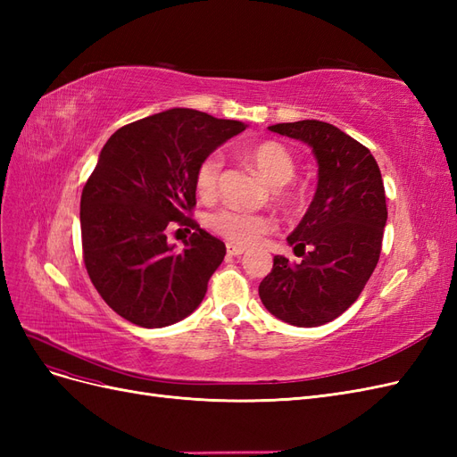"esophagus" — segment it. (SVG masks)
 I'll list each match as a JSON object with an SVG mask.
<instances>
[{
	"mask_svg": "<svg viewBox=\"0 0 457 457\" xmlns=\"http://www.w3.org/2000/svg\"><path fill=\"white\" fill-rule=\"evenodd\" d=\"M227 252H228V255H242L244 252H245V247H242V245H237V244H227Z\"/></svg>",
	"mask_w": 457,
	"mask_h": 457,
	"instance_id": "esophagus-1",
	"label": "esophagus"
}]
</instances>
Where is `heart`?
I'll list each match as a JSON object with an SVG mask.
<instances>
[{"mask_svg": "<svg viewBox=\"0 0 457 457\" xmlns=\"http://www.w3.org/2000/svg\"><path fill=\"white\" fill-rule=\"evenodd\" d=\"M244 158L253 165L255 171L272 187H280L276 190V198L292 204L297 200V192L284 188L295 175V162L292 152L282 143L276 141H261L244 150ZM220 160L219 154L205 156L196 170V190L202 198H213L217 195L219 175H220ZM274 219L270 215H255L245 213L234 207H223V210L213 212L207 217V227H210L219 237L232 244L247 245L257 242L262 234L274 228Z\"/></svg>", "mask_w": 457, "mask_h": 457, "instance_id": "b5f03b06", "label": "heart"}]
</instances>
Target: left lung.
<instances>
[{
    "instance_id": "1",
    "label": "left lung",
    "mask_w": 457,
    "mask_h": 457,
    "mask_svg": "<svg viewBox=\"0 0 457 457\" xmlns=\"http://www.w3.org/2000/svg\"><path fill=\"white\" fill-rule=\"evenodd\" d=\"M269 129L312 148L318 183L307 213L287 237L303 261L274 255L259 297L287 324L322 326L353 305L379 261L386 223L381 171L364 145L331 123L301 120Z\"/></svg>"
}]
</instances>
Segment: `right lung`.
I'll list each match as a JSON object with an SVG mask.
<instances>
[{
    "instance_id": "obj_1",
    "label": "right lung",
    "mask_w": 457,
    "mask_h": 457,
    "mask_svg": "<svg viewBox=\"0 0 457 457\" xmlns=\"http://www.w3.org/2000/svg\"><path fill=\"white\" fill-rule=\"evenodd\" d=\"M245 128L171 108L120 128L103 146L81 192V247L96 292L131 324L171 326L198 309L227 247L188 217L196 170ZM175 224L195 228L183 253L167 242Z\"/></svg>"
}]
</instances>
